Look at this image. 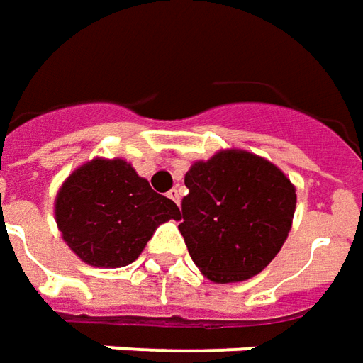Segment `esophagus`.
<instances>
[{
    "instance_id": "esophagus-1",
    "label": "esophagus",
    "mask_w": 363,
    "mask_h": 363,
    "mask_svg": "<svg viewBox=\"0 0 363 363\" xmlns=\"http://www.w3.org/2000/svg\"><path fill=\"white\" fill-rule=\"evenodd\" d=\"M167 196L173 200V202H177V204H179V202H181V190L171 189V190H169V194H167Z\"/></svg>"
}]
</instances>
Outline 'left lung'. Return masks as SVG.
Masks as SVG:
<instances>
[{
    "label": "left lung",
    "mask_w": 363,
    "mask_h": 363,
    "mask_svg": "<svg viewBox=\"0 0 363 363\" xmlns=\"http://www.w3.org/2000/svg\"><path fill=\"white\" fill-rule=\"evenodd\" d=\"M184 184L179 230L212 283L247 281L281 252L296 189L277 164L245 149H222L190 164Z\"/></svg>",
    "instance_id": "1"
}]
</instances>
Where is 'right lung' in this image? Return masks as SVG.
I'll list each match as a JSON object with an SVG mask.
<instances>
[{
    "instance_id": "obj_1",
    "label": "right lung",
    "mask_w": 363,
    "mask_h": 363,
    "mask_svg": "<svg viewBox=\"0 0 363 363\" xmlns=\"http://www.w3.org/2000/svg\"><path fill=\"white\" fill-rule=\"evenodd\" d=\"M173 200L157 194L125 159L94 157L68 174L55 199V220L78 259L116 269L138 259L155 230L179 220Z\"/></svg>"
}]
</instances>
